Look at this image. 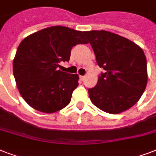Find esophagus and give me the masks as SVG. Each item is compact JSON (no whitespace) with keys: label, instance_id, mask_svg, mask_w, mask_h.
<instances>
[{"label":"esophagus","instance_id":"obj_1","mask_svg":"<svg viewBox=\"0 0 156 156\" xmlns=\"http://www.w3.org/2000/svg\"><path fill=\"white\" fill-rule=\"evenodd\" d=\"M85 78H86L85 76H80V78H81V80H82V81L84 80V79H85Z\"/></svg>","mask_w":156,"mask_h":156}]
</instances>
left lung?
I'll use <instances>...</instances> for the list:
<instances>
[{"instance_id": "8db88e82", "label": "left lung", "mask_w": 156, "mask_h": 156, "mask_svg": "<svg viewBox=\"0 0 156 156\" xmlns=\"http://www.w3.org/2000/svg\"><path fill=\"white\" fill-rule=\"evenodd\" d=\"M84 34L98 66L104 69L97 84L88 89L91 102L108 113L126 111L138 102L147 87V59L143 49L128 39L106 30Z\"/></svg>"}]
</instances>
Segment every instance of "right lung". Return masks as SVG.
<instances>
[{"mask_svg": "<svg viewBox=\"0 0 156 156\" xmlns=\"http://www.w3.org/2000/svg\"><path fill=\"white\" fill-rule=\"evenodd\" d=\"M83 34L55 26L21 42L13 60V76L21 95L33 108L52 113L69 104L79 78L60 70L59 64L69 61L73 46L87 44Z\"/></svg>", "mask_w": 156, "mask_h": 156, "instance_id": "right-lung-1", "label": "right lung"}]
</instances>
